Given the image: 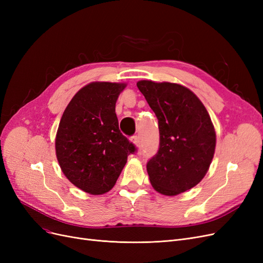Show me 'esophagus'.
Segmentation results:
<instances>
[{
  "instance_id": "1",
  "label": "esophagus",
  "mask_w": 263,
  "mask_h": 263,
  "mask_svg": "<svg viewBox=\"0 0 263 263\" xmlns=\"http://www.w3.org/2000/svg\"><path fill=\"white\" fill-rule=\"evenodd\" d=\"M130 141L133 142V144H134L135 146H137V147L140 145V140H139V137H138V136L132 137V138H130Z\"/></svg>"
}]
</instances>
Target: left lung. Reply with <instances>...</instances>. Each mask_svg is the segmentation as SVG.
Here are the masks:
<instances>
[{
	"label": "left lung",
	"instance_id": "1",
	"mask_svg": "<svg viewBox=\"0 0 263 263\" xmlns=\"http://www.w3.org/2000/svg\"><path fill=\"white\" fill-rule=\"evenodd\" d=\"M159 124L160 145L147 163L153 187L173 196L198 184L208 173L216 133L203 103L187 87L171 82H137Z\"/></svg>",
	"mask_w": 263,
	"mask_h": 263
}]
</instances>
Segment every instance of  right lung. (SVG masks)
<instances>
[{
	"label": "right lung",
	"instance_id": "right-lung-1",
	"mask_svg": "<svg viewBox=\"0 0 263 263\" xmlns=\"http://www.w3.org/2000/svg\"><path fill=\"white\" fill-rule=\"evenodd\" d=\"M126 83L91 82L79 90L60 119L55 156L73 185L92 195L112 190L134 154L118 128L115 104Z\"/></svg>",
	"mask_w": 263,
	"mask_h": 263
}]
</instances>
